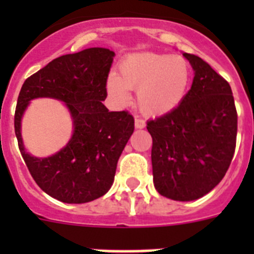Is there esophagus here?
<instances>
[{
    "label": "esophagus",
    "instance_id": "34e87169",
    "mask_svg": "<svg viewBox=\"0 0 254 254\" xmlns=\"http://www.w3.org/2000/svg\"><path fill=\"white\" fill-rule=\"evenodd\" d=\"M145 126H146V122H145V120H142L141 117H136V118H134V127H136V128H143Z\"/></svg>",
    "mask_w": 254,
    "mask_h": 254
}]
</instances>
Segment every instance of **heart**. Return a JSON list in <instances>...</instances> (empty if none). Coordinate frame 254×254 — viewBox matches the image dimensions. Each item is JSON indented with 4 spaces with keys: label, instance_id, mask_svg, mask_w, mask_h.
Returning a JSON list of instances; mask_svg holds the SVG:
<instances>
[{
    "label": "heart",
    "instance_id": "obj_1",
    "mask_svg": "<svg viewBox=\"0 0 254 254\" xmlns=\"http://www.w3.org/2000/svg\"><path fill=\"white\" fill-rule=\"evenodd\" d=\"M190 84V67L182 56L138 53L120 64V75L109 73L108 93L120 104L129 102V90H137L140 111L164 116L186 98Z\"/></svg>",
    "mask_w": 254,
    "mask_h": 254
}]
</instances>
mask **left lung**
<instances>
[{"mask_svg":"<svg viewBox=\"0 0 254 254\" xmlns=\"http://www.w3.org/2000/svg\"><path fill=\"white\" fill-rule=\"evenodd\" d=\"M183 56L194 69L190 90L174 111L149 121L146 128L156 190L176 201H193L214 190L228 172L238 114L225 78L198 56Z\"/></svg>","mask_w":254,"mask_h":254,"instance_id":"1","label":"left lung"}]
</instances>
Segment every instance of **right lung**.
Listing matches in <instances>:
<instances>
[{
  "instance_id": "obj_1",
  "label": "right lung",
  "mask_w": 254,
  "mask_h": 254,
  "mask_svg": "<svg viewBox=\"0 0 254 254\" xmlns=\"http://www.w3.org/2000/svg\"><path fill=\"white\" fill-rule=\"evenodd\" d=\"M113 57L114 52L105 48L61 56L26 78L20 90L13 121L20 152L35 183L62 202H90L107 193L118 159L133 133L132 114L109 112L103 104ZM42 96L66 102L75 129L66 148L39 159L23 149L19 121L28 102Z\"/></svg>"
}]
</instances>
